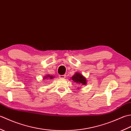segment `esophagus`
Here are the masks:
<instances>
[{
    "label": "esophagus",
    "instance_id": "esophagus-1",
    "mask_svg": "<svg viewBox=\"0 0 131 131\" xmlns=\"http://www.w3.org/2000/svg\"><path fill=\"white\" fill-rule=\"evenodd\" d=\"M65 77H66L65 75H59V78L61 79H64L65 78Z\"/></svg>",
    "mask_w": 131,
    "mask_h": 131
}]
</instances>
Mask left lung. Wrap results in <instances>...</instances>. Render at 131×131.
<instances>
[{
    "label": "left lung",
    "instance_id": "left-lung-1",
    "mask_svg": "<svg viewBox=\"0 0 131 131\" xmlns=\"http://www.w3.org/2000/svg\"><path fill=\"white\" fill-rule=\"evenodd\" d=\"M71 78L74 82L80 85H85L87 84V80L85 78L79 73H76Z\"/></svg>",
    "mask_w": 131,
    "mask_h": 131
}]
</instances>
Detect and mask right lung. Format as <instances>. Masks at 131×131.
<instances>
[{
	"instance_id": "1",
	"label": "right lung",
	"mask_w": 131,
	"mask_h": 131,
	"mask_svg": "<svg viewBox=\"0 0 131 131\" xmlns=\"http://www.w3.org/2000/svg\"><path fill=\"white\" fill-rule=\"evenodd\" d=\"M52 78H53V77L52 75L50 76L49 75H46V77H44V79H52Z\"/></svg>"
}]
</instances>
